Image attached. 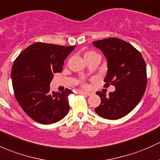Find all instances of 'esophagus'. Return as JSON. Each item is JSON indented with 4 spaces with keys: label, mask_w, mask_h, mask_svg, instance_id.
I'll return each instance as SVG.
<instances>
[{
    "label": "esophagus",
    "mask_w": 160,
    "mask_h": 160,
    "mask_svg": "<svg viewBox=\"0 0 160 160\" xmlns=\"http://www.w3.org/2000/svg\"><path fill=\"white\" fill-rule=\"evenodd\" d=\"M79 94H84V95H86V96H90L92 95V93L88 92H83V91H79Z\"/></svg>",
    "instance_id": "obj_1"
}]
</instances>
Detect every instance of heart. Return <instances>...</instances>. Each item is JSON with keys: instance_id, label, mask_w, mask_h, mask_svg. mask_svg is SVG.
<instances>
[{"instance_id": "heart-1", "label": "heart", "mask_w": 160, "mask_h": 160, "mask_svg": "<svg viewBox=\"0 0 160 160\" xmlns=\"http://www.w3.org/2000/svg\"><path fill=\"white\" fill-rule=\"evenodd\" d=\"M97 53L94 52H88L85 54V58H89V57H92V56H94V55H96Z\"/></svg>"}]
</instances>
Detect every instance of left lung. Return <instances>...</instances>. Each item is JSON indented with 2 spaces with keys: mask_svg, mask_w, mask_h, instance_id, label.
Wrapping results in <instances>:
<instances>
[{
  "mask_svg": "<svg viewBox=\"0 0 160 160\" xmlns=\"http://www.w3.org/2000/svg\"><path fill=\"white\" fill-rule=\"evenodd\" d=\"M92 44L107 60L105 86L114 85L109 96L100 92L101 104L94 109L99 116L117 120L128 114L141 100L147 88V67L142 55L131 44L118 38L94 41Z\"/></svg>",
  "mask_w": 160,
  "mask_h": 160,
  "instance_id": "1",
  "label": "left lung"
}]
</instances>
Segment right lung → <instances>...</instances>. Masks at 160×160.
<instances>
[{
	"mask_svg": "<svg viewBox=\"0 0 160 160\" xmlns=\"http://www.w3.org/2000/svg\"><path fill=\"white\" fill-rule=\"evenodd\" d=\"M75 48L36 42L20 52L13 62L11 79L15 98L35 121L50 124L68 114V97L72 92H51L49 85L53 74L61 72L64 60Z\"/></svg>",
	"mask_w": 160,
	"mask_h": 160,
	"instance_id": "1",
	"label": "right lung"
}]
</instances>
